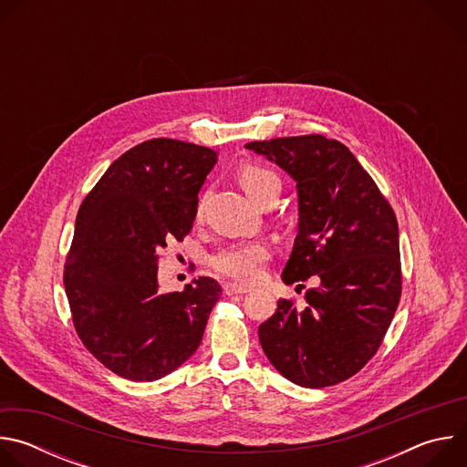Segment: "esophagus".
<instances>
[{"label":"esophagus","mask_w":467,"mask_h":467,"mask_svg":"<svg viewBox=\"0 0 467 467\" xmlns=\"http://www.w3.org/2000/svg\"><path fill=\"white\" fill-rule=\"evenodd\" d=\"M223 292H225L227 296H242V294H247L249 288L240 286V285H234V283H225V285H223Z\"/></svg>","instance_id":"esophagus-1"}]
</instances>
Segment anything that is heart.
<instances>
[{
    "label": "heart",
    "mask_w": 467,
    "mask_h": 467,
    "mask_svg": "<svg viewBox=\"0 0 467 467\" xmlns=\"http://www.w3.org/2000/svg\"><path fill=\"white\" fill-rule=\"evenodd\" d=\"M240 182L253 202H258L264 192L272 186H281L279 177L272 170L256 164H244L240 168ZM268 256L270 251L262 242H236L222 247L213 256L211 264L218 274L236 283L249 285L260 277Z\"/></svg>",
    "instance_id": "heart-1"
}]
</instances>
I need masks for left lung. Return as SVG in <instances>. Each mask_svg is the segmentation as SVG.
Masks as SVG:
<instances>
[{"label": "left lung", "mask_w": 467, "mask_h": 467, "mask_svg": "<svg viewBox=\"0 0 467 467\" xmlns=\"http://www.w3.org/2000/svg\"><path fill=\"white\" fill-rule=\"evenodd\" d=\"M297 188V236L283 283L312 277L305 308L279 299L258 327L274 368L303 388L358 373L377 353L401 297L395 214L357 157L321 135L249 142Z\"/></svg>", "instance_id": "8db88e82"}]
</instances>
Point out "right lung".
Wrapping results in <instances>:
<instances>
[{
    "label": "right lung",
    "mask_w": 467,
    "mask_h": 467,
    "mask_svg": "<svg viewBox=\"0 0 467 467\" xmlns=\"http://www.w3.org/2000/svg\"><path fill=\"white\" fill-rule=\"evenodd\" d=\"M216 162L203 146L142 142L109 166L78 213L64 288L81 342L118 377L162 379L203 340L222 286L199 277L162 292L159 253L190 233Z\"/></svg>",
    "instance_id": "right-lung-1"
}]
</instances>
